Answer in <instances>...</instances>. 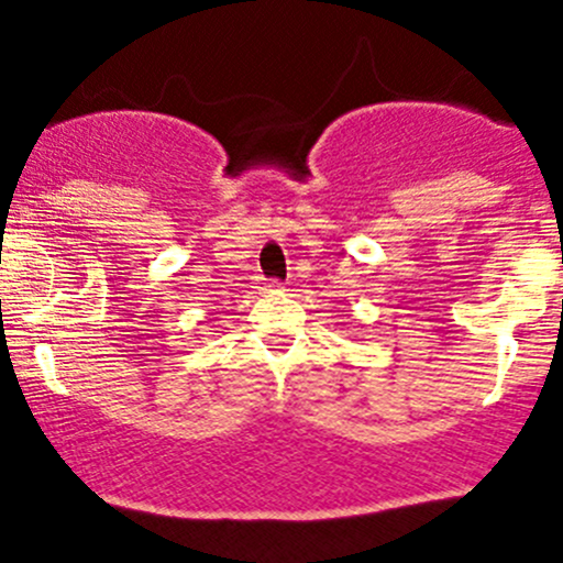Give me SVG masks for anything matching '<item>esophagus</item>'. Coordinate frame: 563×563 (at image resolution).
Segmentation results:
<instances>
[{
  "label": "esophagus",
  "mask_w": 563,
  "mask_h": 563,
  "mask_svg": "<svg viewBox=\"0 0 563 563\" xmlns=\"http://www.w3.org/2000/svg\"><path fill=\"white\" fill-rule=\"evenodd\" d=\"M280 288H283V283H277V280L264 283V291H280Z\"/></svg>",
  "instance_id": "34e87169"
}]
</instances>
